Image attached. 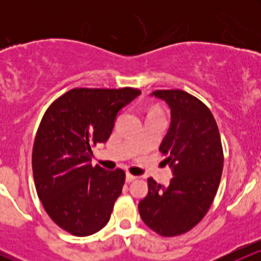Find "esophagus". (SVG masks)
I'll use <instances>...</instances> for the list:
<instances>
[{
	"label": "esophagus",
	"instance_id": "esophagus-1",
	"mask_svg": "<svg viewBox=\"0 0 261 261\" xmlns=\"http://www.w3.org/2000/svg\"><path fill=\"white\" fill-rule=\"evenodd\" d=\"M136 179H137L136 175L130 174V173H127L126 174V181H134V180H136Z\"/></svg>",
	"mask_w": 261,
	"mask_h": 261
}]
</instances>
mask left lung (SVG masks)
<instances>
[{
	"mask_svg": "<svg viewBox=\"0 0 261 261\" xmlns=\"http://www.w3.org/2000/svg\"><path fill=\"white\" fill-rule=\"evenodd\" d=\"M166 101L170 125L160 151L172 169L168 185L148 179V194L139 202L147 227L163 237L190 230L214 201L223 168V151L216 120L202 101L180 89L155 91Z\"/></svg>",
	"mask_w": 261,
	"mask_h": 261,
	"instance_id": "8db88e82",
	"label": "left lung"
}]
</instances>
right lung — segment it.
<instances>
[{
	"mask_svg": "<svg viewBox=\"0 0 261 261\" xmlns=\"http://www.w3.org/2000/svg\"><path fill=\"white\" fill-rule=\"evenodd\" d=\"M140 94L128 87L74 88L41 119L32 155L35 188L50 218L71 234L91 236L109 221L125 173L92 167V146L107 142L119 112Z\"/></svg>",
	"mask_w": 261,
	"mask_h": 261,
	"instance_id": "1",
	"label": "right lung"
}]
</instances>
